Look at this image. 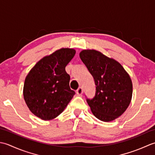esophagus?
Segmentation results:
<instances>
[{
  "label": "esophagus",
  "instance_id": "obj_1",
  "mask_svg": "<svg viewBox=\"0 0 155 155\" xmlns=\"http://www.w3.org/2000/svg\"><path fill=\"white\" fill-rule=\"evenodd\" d=\"M76 94L79 96L81 95V94H83V89H82V87H80L78 88V89L76 90Z\"/></svg>",
  "mask_w": 155,
  "mask_h": 155
}]
</instances>
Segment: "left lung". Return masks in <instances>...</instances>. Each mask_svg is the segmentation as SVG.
Wrapping results in <instances>:
<instances>
[{
  "label": "left lung",
  "instance_id": "obj_1",
  "mask_svg": "<svg viewBox=\"0 0 155 155\" xmlns=\"http://www.w3.org/2000/svg\"><path fill=\"white\" fill-rule=\"evenodd\" d=\"M80 57L96 86L95 96L86 100L91 112L104 122L118 118L131 102L132 83L130 75L120 63L96 50H83Z\"/></svg>",
  "mask_w": 155,
  "mask_h": 155
}]
</instances>
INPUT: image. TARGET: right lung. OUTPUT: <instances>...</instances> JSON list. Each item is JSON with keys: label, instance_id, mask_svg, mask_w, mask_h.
<instances>
[{"label": "right lung", "instance_id": "1", "mask_svg": "<svg viewBox=\"0 0 155 155\" xmlns=\"http://www.w3.org/2000/svg\"><path fill=\"white\" fill-rule=\"evenodd\" d=\"M75 50L61 48L44 57L31 69L25 80L23 96L28 108L43 120L56 118L75 95L65 67Z\"/></svg>", "mask_w": 155, "mask_h": 155}]
</instances>
